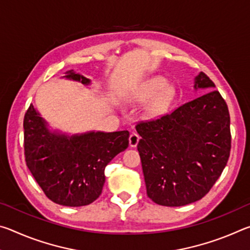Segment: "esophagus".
Returning <instances> with one entry per match:
<instances>
[{
    "mask_svg": "<svg viewBox=\"0 0 250 250\" xmlns=\"http://www.w3.org/2000/svg\"><path fill=\"white\" fill-rule=\"evenodd\" d=\"M139 140H140V135L138 133H131L130 134V138H129V145L131 147H135L138 146Z\"/></svg>",
    "mask_w": 250,
    "mask_h": 250,
    "instance_id": "34e87169",
    "label": "esophagus"
}]
</instances>
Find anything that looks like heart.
I'll list each match as a JSON object with an SVG mask.
<instances>
[{
    "label": "heart",
    "mask_w": 250,
    "mask_h": 250,
    "mask_svg": "<svg viewBox=\"0 0 250 250\" xmlns=\"http://www.w3.org/2000/svg\"><path fill=\"white\" fill-rule=\"evenodd\" d=\"M174 96V88L167 84V79L153 77L142 83V86L135 91L133 100L137 103H146L155 97L149 107V113L151 116H159L167 111Z\"/></svg>",
    "instance_id": "1"
}]
</instances>
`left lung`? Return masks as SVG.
<instances>
[{"mask_svg":"<svg viewBox=\"0 0 250 250\" xmlns=\"http://www.w3.org/2000/svg\"><path fill=\"white\" fill-rule=\"evenodd\" d=\"M204 73L194 90L204 95L160 119L141 122L138 151L146 194L163 206H184L209 192L230 152V118L225 100Z\"/></svg>","mask_w":250,"mask_h":250,"instance_id":"8db88e82","label":"left lung"}]
</instances>
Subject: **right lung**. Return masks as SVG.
Masks as SVG:
<instances>
[{
    "label": "right lung",
    "instance_id": "add662e5",
    "mask_svg": "<svg viewBox=\"0 0 250 250\" xmlns=\"http://www.w3.org/2000/svg\"><path fill=\"white\" fill-rule=\"evenodd\" d=\"M62 78L90 86L91 80L67 70ZM25 160L45 195L69 207L89 205L103 192L104 168L129 146L126 130L68 134L50 129L33 104L24 117Z\"/></svg>",
    "mask_w": 250,
    "mask_h": 250
}]
</instances>
